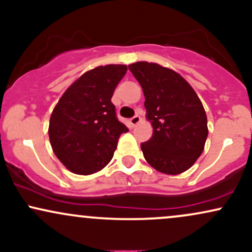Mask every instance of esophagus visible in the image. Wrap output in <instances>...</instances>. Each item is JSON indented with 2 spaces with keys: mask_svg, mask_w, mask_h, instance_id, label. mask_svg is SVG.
I'll list each match as a JSON object with an SVG mask.
<instances>
[{
  "mask_svg": "<svg viewBox=\"0 0 252 252\" xmlns=\"http://www.w3.org/2000/svg\"><path fill=\"white\" fill-rule=\"evenodd\" d=\"M140 122H141V117L138 116V115H135L134 117L130 118V123H131V126H137Z\"/></svg>",
  "mask_w": 252,
  "mask_h": 252,
  "instance_id": "obj_1",
  "label": "esophagus"
}]
</instances>
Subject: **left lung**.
<instances>
[{
  "label": "left lung",
  "instance_id": "left-lung-1",
  "mask_svg": "<svg viewBox=\"0 0 252 252\" xmlns=\"http://www.w3.org/2000/svg\"><path fill=\"white\" fill-rule=\"evenodd\" d=\"M129 70L142 86L154 129L152 138L141 144L144 158L158 172L180 174L204 150L209 134L204 106L192 86L170 68L138 62Z\"/></svg>",
  "mask_w": 252,
  "mask_h": 252
}]
</instances>
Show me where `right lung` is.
I'll return each instance as SVG.
<instances>
[{
  "label": "right lung",
  "mask_w": 252,
  "mask_h": 252,
  "mask_svg": "<svg viewBox=\"0 0 252 252\" xmlns=\"http://www.w3.org/2000/svg\"><path fill=\"white\" fill-rule=\"evenodd\" d=\"M126 65L90 70L65 91L50 120L51 146L63 166L89 175L111 161L120 136L128 128L120 122L111 102Z\"/></svg>",
  "instance_id": "right-lung-1"
}]
</instances>
